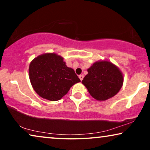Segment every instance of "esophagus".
<instances>
[{"instance_id":"1","label":"esophagus","mask_w":150,"mask_h":150,"mask_svg":"<svg viewBox=\"0 0 150 150\" xmlns=\"http://www.w3.org/2000/svg\"><path fill=\"white\" fill-rule=\"evenodd\" d=\"M79 79H80V80H81V81H83V78H84V76L83 75V74H81V75H79Z\"/></svg>"}]
</instances>
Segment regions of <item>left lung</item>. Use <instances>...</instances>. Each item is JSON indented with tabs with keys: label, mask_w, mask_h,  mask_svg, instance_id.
I'll return each mask as SVG.
<instances>
[{
	"label": "left lung",
	"mask_w": 150,
	"mask_h": 150,
	"mask_svg": "<svg viewBox=\"0 0 150 150\" xmlns=\"http://www.w3.org/2000/svg\"><path fill=\"white\" fill-rule=\"evenodd\" d=\"M82 83L94 99L105 101L116 95L124 83L119 67L109 61H96L89 68Z\"/></svg>",
	"instance_id": "left-lung-1"
}]
</instances>
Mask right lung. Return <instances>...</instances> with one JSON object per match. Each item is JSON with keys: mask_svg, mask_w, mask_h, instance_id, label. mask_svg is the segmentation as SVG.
I'll use <instances>...</instances> for the list:
<instances>
[{"mask_svg": "<svg viewBox=\"0 0 150 150\" xmlns=\"http://www.w3.org/2000/svg\"><path fill=\"white\" fill-rule=\"evenodd\" d=\"M30 83L40 97L57 101L66 95L74 84L81 82L74 70L67 67L56 53H45L31 61L28 69Z\"/></svg>", "mask_w": 150, "mask_h": 150, "instance_id": "1", "label": "right lung"}]
</instances>
